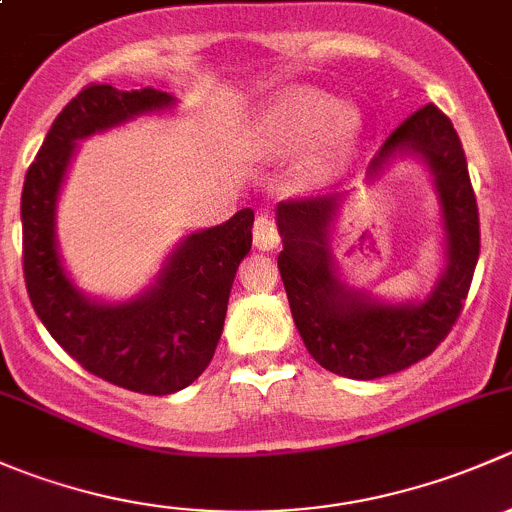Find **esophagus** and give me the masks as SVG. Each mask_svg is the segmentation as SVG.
Returning a JSON list of instances; mask_svg holds the SVG:
<instances>
[{
  "instance_id": "obj_1",
  "label": "esophagus",
  "mask_w": 512,
  "mask_h": 512,
  "mask_svg": "<svg viewBox=\"0 0 512 512\" xmlns=\"http://www.w3.org/2000/svg\"><path fill=\"white\" fill-rule=\"evenodd\" d=\"M252 242H255L257 250H275L280 245V230H277L275 220L260 215L252 227Z\"/></svg>"
}]
</instances>
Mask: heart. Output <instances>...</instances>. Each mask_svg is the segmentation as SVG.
<instances>
[{"instance_id":"obj_1","label":"heart","mask_w":512,"mask_h":512,"mask_svg":"<svg viewBox=\"0 0 512 512\" xmlns=\"http://www.w3.org/2000/svg\"><path fill=\"white\" fill-rule=\"evenodd\" d=\"M322 133H329L337 146H347L356 133V116L334 96L314 89L289 91L260 123V138L277 151L309 146Z\"/></svg>"}]
</instances>
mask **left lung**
Returning a JSON list of instances; mask_svg holds the SVG:
<instances>
[{
	"mask_svg": "<svg viewBox=\"0 0 512 512\" xmlns=\"http://www.w3.org/2000/svg\"><path fill=\"white\" fill-rule=\"evenodd\" d=\"M394 153H418L426 160L441 198L446 272L423 302L381 304L337 280L327 235L339 195L277 205L285 245L277 267L294 324L309 354L347 379H379L426 359L461 317L480 255L476 193L451 118L433 103L418 108L386 138L369 173Z\"/></svg>",
	"mask_w": 512,
	"mask_h": 512,
	"instance_id": "obj_1",
	"label": "left lung"
}]
</instances>
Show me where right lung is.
I'll use <instances>...</instances> for the list:
<instances>
[{"label":"right lung","instance_id":"obj_1","mask_svg":"<svg viewBox=\"0 0 512 512\" xmlns=\"http://www.w3.org/2000/svg\"><path fill=\"white\" fill-rule=\"evenodd\" d=\"M173 106L156 89L89 84L56 116L22 190L24 282L34 312L71 359L121 389L165 396L193 384L223 334L237 265L252 247L255 213L240 210L180 242L158 285L133 302H91L64 275L54 240L56 195L79 138Z\"/></svg>","mask_w":512,"mask_h":512}]
</instances>
